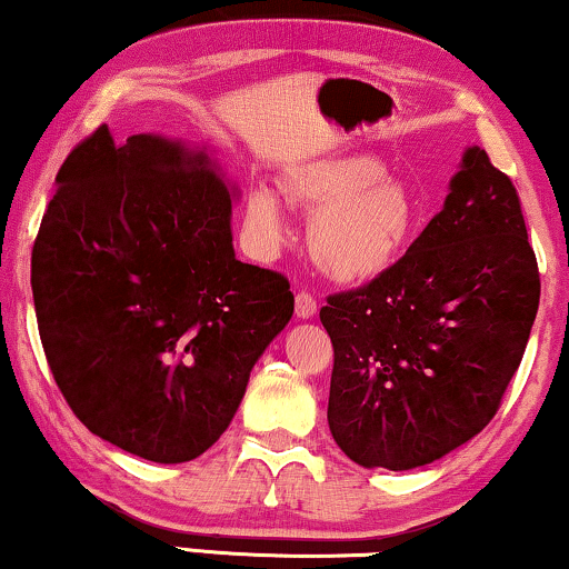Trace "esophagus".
Returning <instances> with one entry per match:
<instances>
[{"mask_svg":"<svg viewBox=\"0 0 569 569\" xmlns=\"http://www.w3.org/2000/svg\"><path fill=\"white\" fill-rule=\"evenodd\" d=\"M295 313H298V318H313V313H316L313 295L310 292L295 295Z\"/></svg>","mask_w":569,"mask_h":569,"instance_id":"esophagus-1","label":"esophagus"}]
</instances>
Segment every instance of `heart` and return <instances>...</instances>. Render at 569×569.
I'll use <instances>...</instances> for the list:
<instances>
[{
    "mask_svg": "<svg viewBox=\"0 0 569 569\" xmlns=\"http://www.w3.org/2000/svg\"><path fill=\"white\" fill-rule=\"evenodd\" d=\"M292 204L313 214L308 251L326 277L341 284L372 282L386 274L422 224V209L383 162L349 158L313 160L284 176ZM246 224L263 251L282 246L284 212L274 193L253 186L246 197Z\"/></svg>",
    "mask_w": 569,
    "mask_h": 569,
    "instance_id": "1",
    "label": "heart"
}]
</instances>
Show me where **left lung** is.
Segmentation results:
<instances>
[{"instance_id":"8db88e82","label":"left lung","mask_w":569,"mask_h":569,"mask_svg":"<svg viewBox=\"0 0 569 569\" xmlns=\"http://www.w3.org/2000/svg\"><path fill=\"white\" fill-rule=\"evenodd\" d=\"M539 295L516 186L469 147L409 251L321 308L337 446L368 469L407 471L479 435L523 360Z\"/></svg>"}]
</instances>
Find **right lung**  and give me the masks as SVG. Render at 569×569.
Here are the masks:
<instances>
[{"label":"right lung","mask_w":569,"mask_h":569,"mask_svg":"<svg viewBox=\"0 0 569 569\" xmlns=\"http://www.w3.org/2000/svg\"><path fill=\"white\" fill-rule=\"evenodd\" d=\"M230 212L204 152L106 123L57 173L30 261L46 360L74 417L147 461L212 448L292 318L287 277L236 259Z\"/></svg>","instance_id":"1"}]
</instances>
